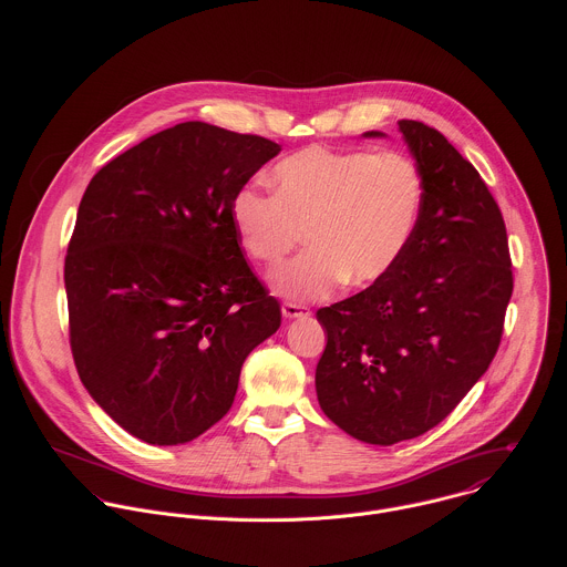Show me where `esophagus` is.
<instances>
[{"instance_id": "34e87169", "label": "esophagus", "mask_w": 567, "mask_h": 567, "mask_svg": "<svg viewBox=\"0 0 567 567\" xmlns=\"http://www.w3.org/2000/svg\"><path fill=\"white\" fill-rule=\"evenodd\" d=\"M282 316H285V318H302V316H309V307H307V305H300V302L285 300V302H282Z\"/></svg>"}]
</instances>
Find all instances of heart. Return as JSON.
I'll list each match as a JSON object with an SVG mask.
<instances>
[{
	"label": "heart",
	"mask_w": 567,
	"mask_h": 567,
	"mask_svg": "<svg viewBox=\"0 0 567 567\" xmlns=\"http://www.w3.org/2000/svg\"><path fill=\"white\" fill-rule=\"evenodd\" d=\"M274 193L241 186L230 224L241 249L278 267L300 241L309 249L274 285L296 300L328 296L341 282L381 280L406 251L424 204V175L409 154L305 147L271 171Z\"/></svg>",
	"instance_id": "heart-1"
}]
</instances>
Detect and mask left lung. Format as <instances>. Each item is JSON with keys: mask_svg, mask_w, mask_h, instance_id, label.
<instances>
[{"mask_svg": "<svg viewBox=\"0 0 567 567\" xmlns=\"http://www.w3.org/2000/svg\"><path fill=\"white\" fill-rule=\"evenodd\" d=\"M399 130L424 175L415 233L381 280L316 311L328 330L320 409L379 446L451 415L494 361L514 291L505 219L480 173L435 127L399 121Z\"/></svg>", "mask_w": 567, "mask_h": 567, "instance_id": "1", "label": "left lung"}]
</instances>
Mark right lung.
I'll return each mask as SVG.
<instances>
[{"label":"right lung","mask_w":567,"mask_h":567,"mask_svg":"<svg viewBox=\"0 0 567 567\" xmlns=\"http://www.w3.org/2000/svg\"><path fill=\"white\" fill-rule=\"evenodd\" d=\"M280 145L202 121L105 164L64 258L80 381L134 437L173 446L233 406L249 352L282 320L230 224V199Z\"/></svg>","instance_id":"add662e5"}]
</instances>
